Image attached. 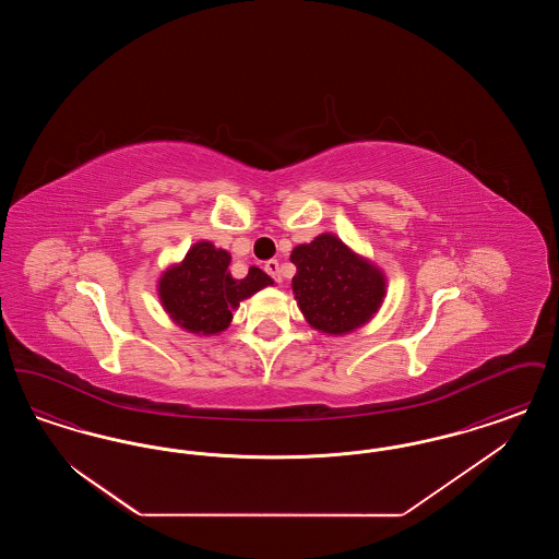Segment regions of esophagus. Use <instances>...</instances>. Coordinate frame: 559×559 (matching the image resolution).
<instances>
[{
	"mask_svg": "<svg viewBox=\"0 0 559 559\" xmlns=\"http://www.w3.org/2000/svg\"><path fill=\"white\" fill-rule=\"evenodd\" d=\"M264 270L276 283H281V264L276 260H267L266 264H264Z\"/></svg>",
	"mask_w": 559,
	"mask_h": 559,
	"instance_id": "1",
	"label": "esophagus"
}]
</instances>
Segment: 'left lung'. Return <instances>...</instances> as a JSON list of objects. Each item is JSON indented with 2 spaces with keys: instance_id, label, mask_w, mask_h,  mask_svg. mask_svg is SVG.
<instances>
[{
  "instance_id": "left-lung-1",
  "label": "left lung",
  "mask_w": 559,
  "mask_h": 559,
  "mask_svg": "<svg viewBox=\"0 0 559 559\" xmlns=\"http://www.w3.org/2000/svg\"><path fill=\"white\" fill-rule=\"evenodd\" d=\"M297 267L293 295L312 329L347 335L377 314L385 297V274L344 240L322 233L292 251Z\"/></svg>"
}]
</instances>
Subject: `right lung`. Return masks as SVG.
I'll use <instances>...</instances> for the list:
<instances>
[{
    "instance_id": "1",
    "label": "right lung",
    "mask_w": 559,
    "mask_h": 559,
    "mask_svg": "<svg viewBox=\"0 0 559 559\" xmlns=\"http://www.w3.org/2000/svg\"><path fill=\"white\" fill-rule=\"evenodd\" d=\"M230 253L210 240L188 249L182 262L159 276L160 306L178 326L194 335H217L228 329L233 312L253 293L274 285L264 270L251 266L245 278H233Z\"/></svg>"
}]
</instances>
